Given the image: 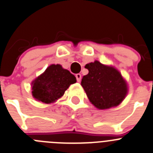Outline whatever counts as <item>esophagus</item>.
<instances>
[{"label":"esophagus","mask_w":153,"mask_h":153,"mask_svg":"<svg viewBox=\"0 0 153 153\" xmlns=\"http://www.w3.org/2000/svg\"><path fill=\"white\" fill-rule=\"evenodd\" d=\"M75 77H76L77 82H80V81L82 79V75H81V74H76V75H75Z\"/></svg>","instance_id":"esophagus-1"}]
</instances>
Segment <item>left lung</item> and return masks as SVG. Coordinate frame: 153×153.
I'll return each mask as SVG.
<instances>
[{"mask_svg": "<svg viewBox=\"0 0 153 153\" xmlns=\"http://www.w3.org/2000/svg\"><path fill=\"white\" fill-rule=\"evenodd\" d=\"M88 74L83 76L81 85L89 100L98 109L117 106L127 93V85L119 71L98 61L85 65Z\"/></svg>", "mask_w": 153, "mask_h": 153, "instance_id": "obj_1", "label": "left lung"}]
</instances>
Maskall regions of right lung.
I'll return each mask as SVG.
<instances>
[{
    "label": "right lung",
    "mask_w": 153,
    "mask_h": 153,
    "mask_svg": "<svg viewBox=\"0 0 153 153\" xmlns=\"http://www.w3.org/2000/svg\"><path fill=\"white\" fill-rule=\"evenodd\" d=\"M76 82L75 75L60 65H51L32 83L33 96L46 104L61 97L70 85Z\"/></svg>",
    "instance_id": "right-lung-1"
}]
</instances>
